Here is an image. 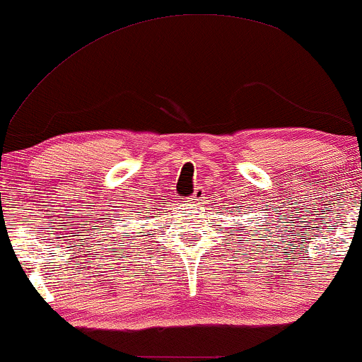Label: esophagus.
Wrapping results in <instances>:
<instances>
[{"mask_svg": "<svg viewBox=\"0 0 362 362\" xmlns=\"http://www.w3.org/2000/svg\"><path fill=\"white\" fill-rule=\"evenodd\" d=\"M204 195H205L204 187H195L194 194H192V195L189 197V202H192V204H200V200L204 199Z\"/></svg>", "mask_w": 362, "mask_h": 362, "instance_id": "34e87169", "label": "esophagus"}]
</instances>
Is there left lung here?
<instances>
[{
    "label": "left lung",
    "instance_id": "1",
    "mask_svg": "<svg viewBox=\"0 0 362 362\" xmlns=\"http://www.w3.org/2000/svg\"><path fill=\"white\" fill-rule=\"evenodd\" d=\"M227 212H228V210H227ZM234 212H235V210H234ZM240 226H242V223H240ZM230 234H232V232H230ZM234 244H239V242H234Z\"/></svg>",
    "mask_w": 362,
    "mask_h": 362
}]
</instances>
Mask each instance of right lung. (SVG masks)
Listing matches in <instances>:
<instances>
[{"label": "right lung", "instance_id": "right-lung-1", "mask_svg": "<svg viewBox=\"0 0 362 362\" xmlns=\"http://www.w3.org/2000/svg\"><path fill=\"white\" fill-rule=\"evenodd\" d=\"M134 239H135V237H134Z\"/></svg>", "mask_w": 362, "mask_h": 362}]
</instances>
